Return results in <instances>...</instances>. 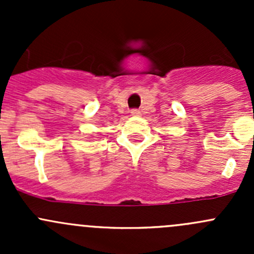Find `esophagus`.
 I'll return each mask as SVG.
<instances>
[{
  "label": "esophagus",
  "instance_id": "1",
  "mask_svg": "<svg viewBox=\"0 0 254 254\" xmlns=\"http://www.w3.org/2000/svg\"><path fill=\"white\" fill-rule=\"evenodd\" d=\"M131 114L132 115H139L140 114V111H137V109H132Z\"/></svg>",
  "mask_w": 254,
  "mask_h": 254
}]
</instances>
